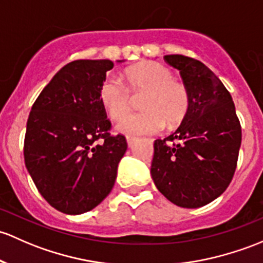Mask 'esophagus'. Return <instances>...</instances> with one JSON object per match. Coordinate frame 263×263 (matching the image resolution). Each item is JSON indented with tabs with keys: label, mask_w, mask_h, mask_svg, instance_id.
Here are the masks:
<instances>
[{
	"label": "esophagus",
	"mask_w": 263,
	"mask_h": 263,
	"mask_svg": "<svg viewBox=\"0 0 263 263\" xmlns=\"http://www.w3.org/2000/svg\"><path fill=\"white\" fill-rule=\"evenodd\" d=\"M126 140H127V145H128V147H132V146L135 145V142H136V141H137V137L127 136Z\"/></svg>",
	"instance_id": "1"
}]
</instances>
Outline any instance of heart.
<instances>
[{
	"label": "heart",
	"instance_id": "b5f03b06",
	"mask_svg": "<svg viewBox=\"0 0 263 263\" xmlns=\"http://www.w3.org/2000/svg\"><path fill=\"white\" fill-rule=\"evenodd\" d=\"M126 85L116 77H107L99 87V101L113 120H121L130 105L129 92H145L140 106L144 110L129 115L117 124L123 135H153L165 123L181 122L189 109V92L180 82L174 81L171 70L156 62H141L123 73Z\"/></svg>",
	"mask_w": 263,
	"mask_h": 263
}]
</instances>
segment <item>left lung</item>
<instances>
[{
	"label": "left lung",
	"mask_w": 263,
	"mask_h": 263,
	"mask_svg": "<svg viewBox=\"0 0 263 263\" xmlns=\"http://www.w3.org/2000/svg\"><path fill=\"white\" fill-rule=\"evenodd\" d=\"M180 70L189 109L174 134L154 143L151 176L159 192L182 208H199L224 193L234 175L242 129L233 99L203 63L165 55Z\"/></svg>",
	"instance_id": "obj_1"
}]
</instances>
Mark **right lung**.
Segmentation results:
<instances>
[{
    "label": "right lung",
    "mask_w": 263,
    "mask_h": 263,
    "mask_svg": "<svg viewBox=\"0 0 263 263\" xmlns=\"http://www.w3.org/2000/svg\"><path fill=\"white\" fill-rule=\"evenodd\" d=\"M112 68L108 59L69 63L41 90L29 115L25 165L43 198L65 214H83L103 201L127 150L124 136L109 135L99 101V87Z\"/></svg>",
    "instance_id": "add662e5"
}]
</instances>
